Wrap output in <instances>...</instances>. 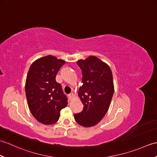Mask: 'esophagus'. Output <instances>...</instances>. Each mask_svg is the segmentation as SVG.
<instances>
[{
    "label": "esophagus",
    "mask_w": 157,
    "mask_h": 157,
    "mask_svg": "<svg viewBox=\"0 0 157 157\" xmlns=\"http://www.w3.org/2000/svg\"><path fill=\"white\" fill-rule=\"evenodd\" d=\"M69 97L70 98V99H72L73 97H74V94H73V93H70L69 94Z\"/></svg>",
    "instance_id": "obj_1"
}]
</instances>
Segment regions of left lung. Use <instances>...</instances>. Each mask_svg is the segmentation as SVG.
<instances>
[{
    "label": "left lung",
    "instance_id": "1",
    "mask_svg": "<svg viewBox=\"0 0 157 157\" xmlns=\"http://www.w3.org/2000/svg\"><path fill=\"white\" fill-rule=\"evenodd\" d=\"M77 63L82 71L78 96L84 109L74 118L79 125L90 128L98 124L109 108L114 93L113 73L109 65L96 56Z\"/></svg>",
    "mask_w": 157,
    "mask_h": 157
}]
</instances>
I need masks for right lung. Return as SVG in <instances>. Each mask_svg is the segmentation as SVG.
Here are the masks:
<instances>
[{
  "label": "right lung",
  "instance_id": "1",
  "mask_svg": "<svg viewBox=\"0 0 157 157\" xmlns=\"http://www.w3.org/2000/svg\"><path fill=\"white\" fill-rule=\"evenodd\" d=\"M64 60L47 55L32 63L26 78L25 94L32 115L44 125L58 121L60 111L67 106V98L61 85L56 82V75Z\"/></svg>",
  "mask_w": 157,
  "mask_h": 157
}]
</instances>
